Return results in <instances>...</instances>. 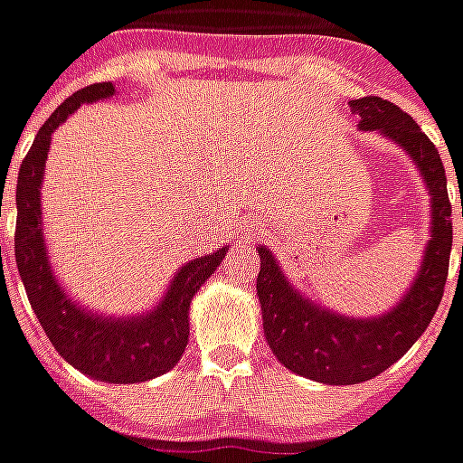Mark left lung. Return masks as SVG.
Listing matches in <instances>:
<instances>
[{
    "mask_svg": "<svg viewBox=\"0 0 463 463\" xmlns=\"http://www.w3.org/2000/svg\"><path fill=\"white\" fill-rule=\"evenodd\" d=\"M359 118V131H374L394 141L417 165L429 191L431 221L421 265L409 282L407 292L382 315L357 317L322 307L305 298L268 245H258V300L262 330L272 354L285 367L322 384H359L389 369L424 335L437 312L451 255V203L447 173L434 143L417 121L399 106L379 96L349 101ZM463 218V201H461ZM463 258V245H461Z\"/></svg>",
    "mask_w": 463,
    "mask_h": 463,
    "instance_id": "left-lung-1",
    "label": "left lung"
}]
</instances>
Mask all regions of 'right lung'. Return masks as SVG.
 I'll list each match as a JSON object with an SVG mask.
<instances>
[{"label":"right lung","mask_w":463,"mask_h":463,"mask_svg":"<svg viewBox=\"0 0 463 463\" xmlns=\"http://www.w3.org/2000/svg\"><path fill=\"white\" fill-rule=\"evenodd\" d=\"M114 94L116 84L111 81L86 86L69 96L39 128L16 178L14 255L32 310L56 352L86 377L109 384H136L165 374L178 364L188 345V310L193 298L218 270L228 245L181 265L161 300L138 315H104L91 310L89 305H79L59 282L49 260L42 218V185L52 133L79 106L104 101Z\"/></svg>","instance_id":"1"}]
</instances>
